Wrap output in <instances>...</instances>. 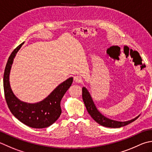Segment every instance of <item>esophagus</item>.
Segmentation results:
<instances>
[{
    "instance_id": "1",
    "label": "esophagus",
    "mask_w": 152,
    "mask_h": 152,
    "mask_svg": "<svg viewBox=\"0 0 152 152\" xmlns=\"http://www.w3.org/2000/svg\"><path fill=\"white\" fill-rule=\"evenodd\" d=\"M74 82L76 83H82V78L81 76H75L74 77Z\"/></svg>"
}]
</instances>
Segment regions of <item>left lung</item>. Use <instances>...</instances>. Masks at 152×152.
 I'll return each mask as SVG.
<instances>
[{"instance_id": "obj_1", "label": "left lung", "mask_w": 152, "mask_h": 152, "mask_svg": "<svg viewBox=\"0 0 152 152\" xmlns=\"http://www.w3.org/2000/svg\"><path fill=\"white\" fill-rule=\"evenodd\" d=\"M82 98L88 113L91 115V117L93 118V119L95 121H96L98 124L108 128H120L122 126H124L127 125V124L132 123L133 121H134L139 117L138 115V117H135L133 119L124 122L110 119V118L105 117V116L98 111L96 106L95 105L93 99H92L90 92L88 91L87 89L85 87L82 88Z\"/></svg>"}]
</instances>
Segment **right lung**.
I'll use <instances>...</instances> for the list:
<instances>
[{
  "label": "right lung",
  "mask_w": 152,
  "mask_h": 152,
  "mask_svg": "<svg viewBox=\"0 0 152 152\" xmlns=\"http://www.w3.org/2000/svg\"><path fill=\"white\" fill-rule=\"evenodd\" d=\"M24 42L15 49L6 65L3 86L6 102L8 108L15 117L26 125L35 129H43L51 125L61 114V101L70 87L73 78L70 77L59 84L48 96L39 102L28 103L20 101L14 94L10 88L9 76L14 58Z\"/></svg>",
  "instance_id": "add662e5"
}]
</instances>
